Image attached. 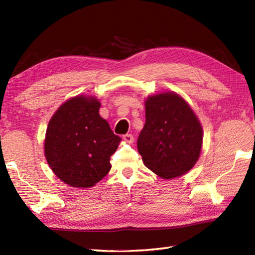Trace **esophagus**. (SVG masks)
Wrapping results in <instances>:
<instances>
[{
	"label": "esophagus",
	"instance_id": "esophagus-1",
	"mask_svg": "<svg viewBox=\"0 0 255 255\" xmlns=\"http://www.w3.org/2000/svg\"><path fill=\"white\" fill-rule=\"evenodd\" d=\"M123 140H124L125 142H127V143H132L134 138H133V136H132L131 133H127V134H124Z\"/></svg>",
	"mask_w": 255,
	"mask_h": 255
}]
</instances>
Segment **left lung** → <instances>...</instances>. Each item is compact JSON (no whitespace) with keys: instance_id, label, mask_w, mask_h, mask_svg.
I'll return each instance as SVG.
<instances>
[{"instance_id":"obj_1","label":"left lung","mask_w":255,"mask_h":255,"mask_svg":"<svg viewBox=\"0 0 255 255\" xmlns=\"http://www.w3.org/2000/svg\"><path fill=\"white\" fill-rule=\"evenodd\" d=\"M203 128L187 103L174 92L149 96L137 148L144 165L162 178L185 174L196 163Z\"/></svg>"}]
</instances>
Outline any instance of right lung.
<instances>
[{"label": "right lung", "instance_id": "right-lung-1", "mask_svg": "<svg viewBox=\"0 0 255 255\" xmlns=\"http://www.w3.org/2000/svg\"><path fill=\"white\" fill-rule=\"evenodd\" d=\"M100 107L93 96H75L63 103L48 124L47 162L70 186H94L112 167L111 155L122 139L100 116Z\"/></svg>", "mask_w": 255, "mask_h": 255}]
</instances>
